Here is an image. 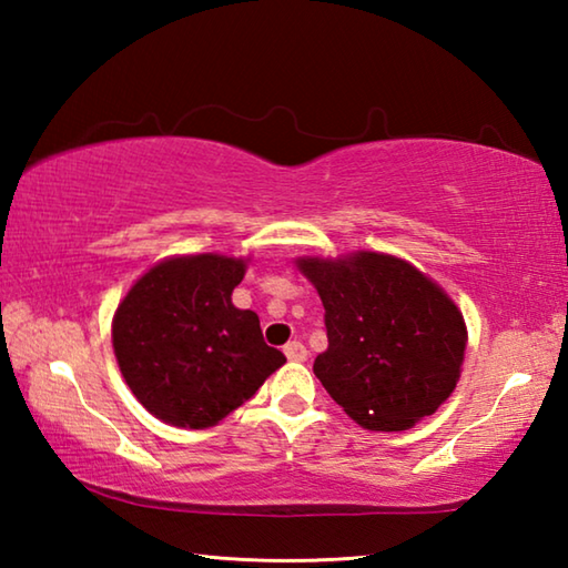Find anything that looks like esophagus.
Returning <instances> with one entry per match:
<instances>
[{
    "mask_svg": "<svg viewBox=\"0 0 568 568\" xmlns=\"http://www.w3.org/2000/svg\"><path fill=\"white\" fill-rule=\"evenodd\" d=\"M283 353H285V358L287 361H297V363H303L305 358H307V351H305V345L301 343V341H291L283 348Z\"/></svg>",
    "mask_w": 568,
    "mask_h": 568,
    "instance_id": "34e87169",
    "label": "esophagus"
}]
</instances>
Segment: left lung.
Listing matches in <instances>:
<instances>
[{
  "instance_id": "obj_1",
  "label": "left lung",
  "mask_w": 568,
  "mask_h": 568,
  "mask_svg": "<svg viewBox=\"0 0 568 568\" xmlns=\"http://www.w3.org/2000/svg\"><path fill=\"white\" fill-rule=\"evenodd\" d=\"M318 287L328 351L313 373L348 416L371 430H406L456 388L466 323L454 301L400 257H303Z\"/></svg>"
}]
</instances>
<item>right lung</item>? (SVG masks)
Wrapping results in <instances>:
<instances>
[{"mask_svg": "<svg viewBox=\"0 0 568 568\" xmlns=\"http://www.w3.org/2000/svg\"><path fill=\"white\" fill-rule=\"evenodd\" d=\"M245 261L185 255L132 285L112 321V345L130 390L152 416L207 428L243 406L285 355L263 341L253 311L233 305Z\"/></svg>", "mask_w": 568, "mask_h": 568, "instance_id": "add662e5", "label": "right lung"}]
</instances>
